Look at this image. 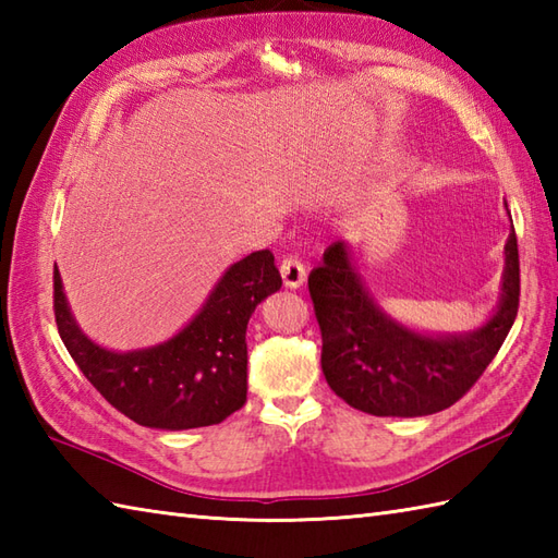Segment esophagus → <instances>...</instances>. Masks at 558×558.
<instances>
[{"instance_id": "34e87169", "label": "esophagus", "mask_w": 558, "mask_h": 558, "mask_svg": "<svg viewBox=\"0 0 558 558\" xmlns=\"http://www.w3.org/2000/svg\"><path fill=\"white\" fill-rule=\"evenodd\" d=\"M280 276H282V286H286L288 290H298V288L304 286L306 268L298 256H288L280 264Z\"/></svg>"}]
</instances>
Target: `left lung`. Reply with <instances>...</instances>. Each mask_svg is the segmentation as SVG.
Listing matches in <instances>:
<instances>
[{
	"label": "left lung",
	"mask_w": 558,
	"mask_h": 558,
	"mask_svg": "<svg viewBox=\"0 0 558 558\" xmlns=\"http://www.w3.org/2000/svg\"><path fill=\"white\" fill-rule=\"evenodd\" d=\"M513 228V222H511ZM499 304L468 333H422L386 314L352 264L345 240L324 252L310 292L322 328V369L333 393L376 417H424L468 393L511 330L520 298L515 230L504 246Z\"/></svg>",
	"instance_id": "obj_1"
}]
</instances>
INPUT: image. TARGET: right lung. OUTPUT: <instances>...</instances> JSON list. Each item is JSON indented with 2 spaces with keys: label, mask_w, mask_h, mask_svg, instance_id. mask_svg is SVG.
Returning a JSON list of instances; mask_svg holds the SVG:
<instances>
[{
  "label": "right lung",
  "mask_w": 558,
  "mask_h": 558,
  "mask_svg": "<svg viewBox=\"0 0 558 558\" xmlns=\"http://www.w3.org/2000/svg\"><path fill=\"white\" fill-rule=\"evenodd\" d=\"M280 286L268 248L248 254L222 272L180 333L117 352L83 333L54 268V318L71 360L112 408L150 429H196L220 424L244 405L246 324Z\"/></svg>",
  "instance_id": "right-lung-1"
}]
</instances>
